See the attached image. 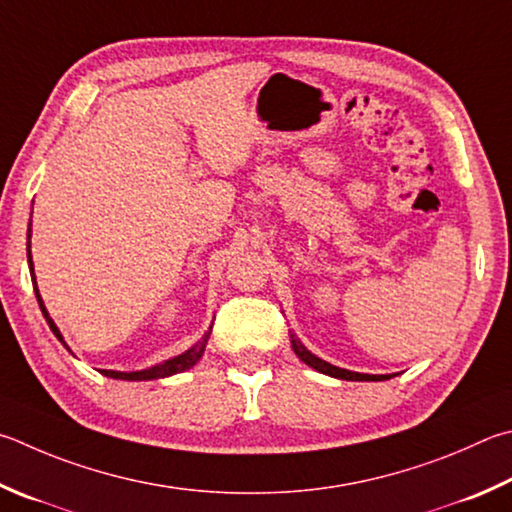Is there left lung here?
<instances>
[{"label":"left lung","mask_w":512,"mask_h":512,"mask_svg":"<svg viewBox=\"0 0 512 512\" xmlns=\"http://www.w3.org/2000/svg\"><path fill=\"white\" fill-rule=\"evenodd\" d=\"M291 347L295 351V356L300 358L302 362H306V365L313 367L315 371H320V374H327L331 378H340V380H389L392 376H396V374H380V376H376V374H358V371H349V369L331 365V362L318 358L315 353L306 349L300 342V338L295 336V333H291Z\"/></svg>","instance_id":"obj_1"}]
</instances>
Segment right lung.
I'll use <instances>...</instances> for the list:
<instances>
[{
  "instance_id": "add662e5",
  "label": "right lung",
  "mask_w": 512,
  "mask_h": 512,
  "mask_svg": "<svg viewBox=\"0 0 512 512\" xmlns=\"http://www.w3.org/2000/svg\"><path fill=\"white\" fill-rule=\"evenodd\" d=\"M31 221H29V230H26V255H29V271H31V280H33V288H35V297H37V304H40L42 309V315L44 320L49 322V329L53 331V336L58 338L64 347L69 349L67 342H64L60 329L55 327L53 318L49 315V311H46L44 306V300L40 295V288H37V282H35V268H33V255H31ZM210 331L212 327L203 333V338L197 342V345H192L188 351L179 353V356H174L170 360H163L159 362V365L154 367H147V369H141V371H114V369H100L102 376L107 378H114V380H159V378H167V376H174V374H181V371L194 367L199 362V358L203 356V351H206V345H208V338H210Z\"/></svg>"
}]
</instances>
